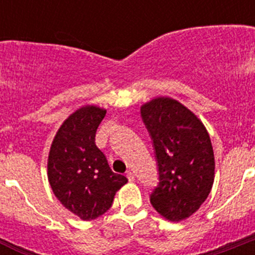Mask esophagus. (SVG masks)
I'll list each match as a JSON object with an SVG mask.
<instances>
[{"instance_id":"34e87169","label":"esophagus","mask_w":255,"mask_h":255,"mask_svg":"<svg viewBox=\"0 0 255 255\" xmlns=\"http://www.w3.org/2000/svg\"><path fill=\"white\" fill-rule=\"evenodd\" d=\"M126 176H128V179H129V181H134L135 180V175H134V172H132V171H128V172H126Z\"/></svg>"}]
</instances>
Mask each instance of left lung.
I'll return each instance as SVG.
<instances>
[{
  "label": "left lung",
  "instance_id": "8db88e82",
  "mask_svg": "<svg viewBox=\"0 0 255 255\" xmlns=\"http://www.w3.org/2000/svg\"><path fill=\"white\" fill-rule=\"evenodd\" d=\"M154 147L158 185L150 194L153 208L170 221L190 217L211 193L215 154L203 123L170 97L140 108Z\"/></svg>",
  "mask_w": 255,
  "mask_h": 255
}]
</instances>
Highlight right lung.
<instances>
[{
    "mask_svg": "<svg viewBox=\"0 0 255 255\" xmlns=\"http://www.w3.org/2000/svg\"><path fill=\"white\" fill-rule=\"evenodd\" d=\"M105 108L84 106L70 115L56 132L48 154V181L65 208L84 221L111 208L115 194L128 182L112 172L107 158L96 145V131Z\"/></svg>",
    "mask_w": 255,
    "mask_h": 255,
    "instance_id": "obj_1",
    "label": "right lung"
}]
</instances>
